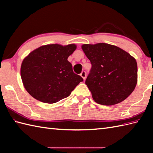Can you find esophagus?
Here are the masks:
<instances>
[{"label": "esophagus", "mask_w": 153, "mask_h": 153, "mask_svg": "<svg viewBox=\"0 0 153 153\" xmlns=\"http://www.w3.org/2000/svg\"><path fill=\"white\" fill-rule=\"evenodd\" d=\"M80 76L83 77V79L84 80H85V78H86V72H85V71H83L80 74Z\"/></svg>", "instance_id": "obj_1"}]
</instances>
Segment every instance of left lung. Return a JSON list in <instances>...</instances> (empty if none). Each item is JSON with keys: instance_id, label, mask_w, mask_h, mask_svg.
<instances>
[{"instance_id": "obj_1", "label": "left lung", "mask_w": 153, "mask_h": 153, "mask_svg": "<svg viewBox=\"0 0 153 153\" xmlns=\"http://www.w3.org/2000/svg\"><path fill=\"white\" fill-rule=\"evenodd\" d=\"M82 49L91 63L85 84L93 100L109 106L128 98L137 82L135 58L122 48L106 43L85 44Z\"/></svg>"}]
</instances>
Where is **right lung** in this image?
<instances>
[{
  "mask_svg": "<svg viewBox=\"0 0 153 153\" xmlns=\"http://www.w3.org/2000/svg\"><path fill=\"white\" fill-rule=\"evenodd\" d=\"M76 45L53 44L32 51L23 60L21 77L25 89L39 101L55 103L66 98L83 81L73 71L68 58Z\"/></svg>",
  "mask_w": 153,
  "mask_h": 153,
  "instance_id": "obj_1",
  "label": "right lung"
}]
</instances>
